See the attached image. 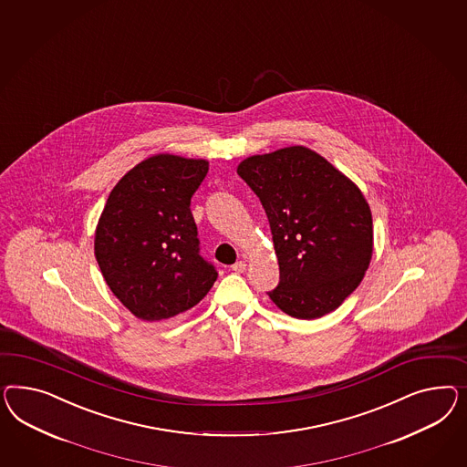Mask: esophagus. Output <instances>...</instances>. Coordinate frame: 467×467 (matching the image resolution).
<instances>
[{"instance_id": "34e87169", "label": "esophagus", "mask_w": 467, "mask_h": 467, "mask_svg": "<svg viewBox=\"0 0 467 467\" xmlns=\"http://www.w3.org/2000/svg\"><path fill=\"white\" fill-rule=\"evenodd\" d=\"M247 269V265H245V261H237L234 266H232V271H235V273H244Z\"/></svg>"}]
</instances>
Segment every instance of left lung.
Returning <instances> with one entry per match:
<instances>
[{"label": "left lung", "instance_id": "left-lung-1", "mask_svg": "<svg viewBox=\"0 0 467 467\" xmlns=\"http://www.w3.org/2000/svg\"><path fill=\"white\" fill-rule=\"evenodd\" d=\"M237 173L269 220L280 266L269 298L295 319L336 310L372 261V212L360 187L302 145L247 157Z\"/></svg>", "mask_w": 467, "mask_h": 467}]
</instances>
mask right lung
I'll list each match as a JSON object with an SVG mask.
<instances>
[{"instance_id":"right-lung-1","label":"right lung","mask_w":467,"mask_h":467,"mask_svg":"<svg viewBox=\"0 0 467 467\" xmlns=\"http://www.w3.org/2000/svg\"><path fill=\"white\" fill-rule=\"evenodd\" d=\"M210 161L148 157L110 191L95 228V259L110 292L138 319H171L200 304L216 269L200 255L191 198Z\"/></svg>"}]
</instances>
